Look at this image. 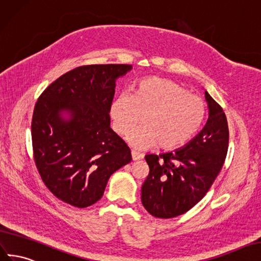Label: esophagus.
I'll list each match as a JSON object with an SVG mask.
<instances>
[{
    "instance_id": "1",
    "label": "esophagus",
    "mask_w": 261,
    "mask_h": 261,
    "mask_svg": "<svg viewBox=\"0 0 261 261\" xmlns=\"http://www.w3.org/2000/svg\"><path fill=\"white\" fill-rule=\"evenodd\" d=\"M131 155H132V160L133 161H138V160H142L143 159V154H141L137 151H131Z\"/></svg>"
}]
</instances>
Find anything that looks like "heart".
I'll use <instances>...</instances> for the list:
<instances>
[{"label":"heart","instance_id":"1","mask_svg":"<svg viewBox=\"0 0 261 261\" xmlns=\"http://www.w3.org/2000/svg\"><path fill=\"white\" fill-rule=\"evenodd\" d=\"M205 103L176 82L150 77L141 81L135 94L123 93L111 103L115 130L125 136L143 118V126L128 137L137 150L158 146L170 151L190 141L202 125Z\"/></svg>","mask_w":261,"mask_h":261}]
</instances>
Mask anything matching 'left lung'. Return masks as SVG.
<instances>
[{"instance_id": "obj_1", "label": "left lung", "mask_w": 261, "mask_h": 261, "mask_svg": "<svg viewBox=\"0 0 261 261\" xmlns=\"http://www.w3.org/2000/svg\"><path fill=\"white\" fill-rule=\"evenodd\" d=\"M209 118L199 135L180 150L147 154L143 206L153 217L170 219L189 211L213 185L225 162L228 125L222 107L205 92Z\"/></svg>"}]
</instances>
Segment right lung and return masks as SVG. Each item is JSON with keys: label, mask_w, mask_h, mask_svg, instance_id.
<instances>
[{"label": "right lung", "mask_w": 261, "mask_h": 261, "mask_svg": "<svg viewBox=\"0 0 261 261\" xmlns=\"http://www.w3.org/2000/svg\"><path fill=\"white\" fill-rule=\"evenodd\" d=\"M130 64L82 65L51 83L32 120L36 167L54 195L76 207L102 197L109 177L131 162V151L110 128L116 80ZM62 111L72 117L64 121Z\"/></svg>", "instance_id": "1"}]
</instances>
